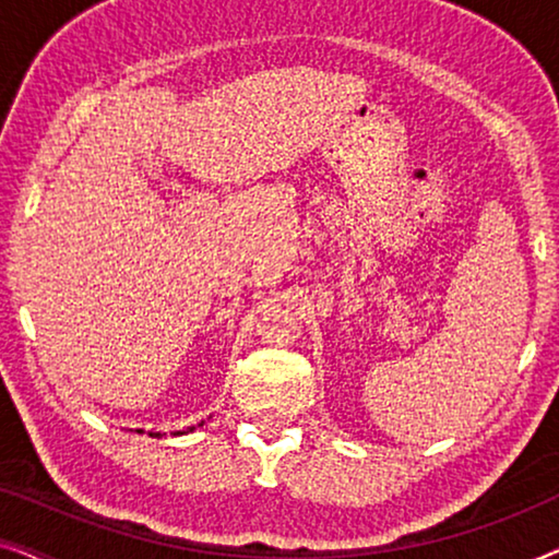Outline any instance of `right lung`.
Masks as SVG:
<instances>
[{
	"instance_id": "obj_1",
	"label": "right lung",
	"mask_w": 559,
	"mask_h": 559,
	"mask_svg": "<svg viewBox=\"0 0 559 559\" xmlns=\"http://www.w3.org/2000/svg\"><path fill=\"white\" fill-rule=\"evenodd\" d=\"M203 425V423H201ZM201 425H198V427H201ZM195 430V427H188V430H182V432H175V435H186V432H193ZM136 432H142V430H136ZM150 438H159V432H150Z\"/></svg>"
}]
</instances>
